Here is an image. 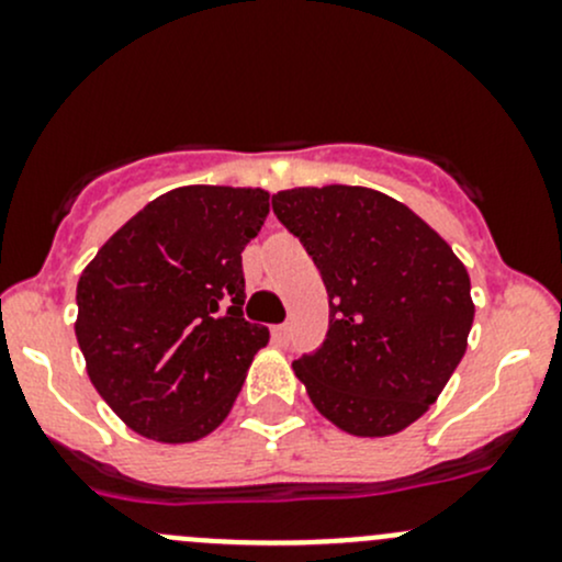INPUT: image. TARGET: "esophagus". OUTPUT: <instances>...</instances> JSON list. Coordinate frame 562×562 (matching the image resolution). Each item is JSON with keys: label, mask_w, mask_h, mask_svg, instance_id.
Wrapping results in <instances>:
<instances>
[{"label": "esophagus", "mask_w": 562, "mask_h": 562, "mask_svg": "<svg viewBox=\"0 0 562 562\" xmlns=\"http://www.w3.org/2000/svg\"><path fill=\"white\" fill-rule=\"evenodd\" d=\"M271 337H274V342L285 345L288 339H291V326H288V323H280V326L271 328Z\"/></svg>", "instance_id": "34e87169"}]
</instances>
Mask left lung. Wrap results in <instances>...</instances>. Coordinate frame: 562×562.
Wrapping results in <instances>:
<instances>
[{
	"label": "left lung",
	"instance_id": "1",
	"mask_svg": "<svg viewBox=\"0 0 562 562\" xmlns=\"http://www.w3.org/2000/svg\"><path fill=\"white\" fill-rule=\"evenodd\" d=\"M277 220L313 255L328 293L321 348L293 361L328 422L383 438L438 400L468 348L470 277L405 203L348 184L271 195Z\"/></svg>",
	"mask_w": 562,
	"mask_h": 562
}]
</instances>
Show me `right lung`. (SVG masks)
<instances>
[{"label": "right lung", "mask_w": 562, "mask_h": 562, "mask_svg": "<svg viewBox=\"0 0 562 562\" xmlns=\"http://www.w3.org/2000/svg\"><path fill=\"white\" fill-rule=\"evenodd\" d=\"M269 192L179 187L146 203L78 280L89 381L138 435L190 443L223 424L269 328L245 321L241 249Z\"/></svg>", "instance_id": "obj_1"}]
</instances>
